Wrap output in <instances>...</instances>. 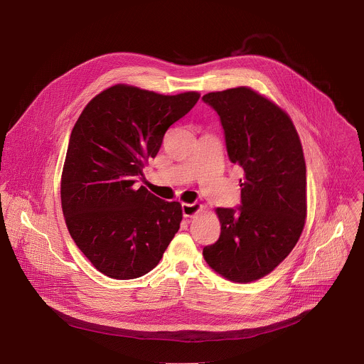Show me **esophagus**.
Masks as SVG:
<instances>
[{
    "label": "esophagus",
    "instance_id": "34e87169",
    "mask_svg": "<svg viewBox=\"0 0 364 364\" xmlns=\"http://www.w3.org/2000/svg\"><path fill=\"white\" fill-rule=\"evenodd\" d=\"M201 209V205L197 203H183L181 204V210H183V216L184 218H193L194 215H197Z\"/></svg>",
    "mask_w": 364,
    "mask_h": 364
}]
</instances>
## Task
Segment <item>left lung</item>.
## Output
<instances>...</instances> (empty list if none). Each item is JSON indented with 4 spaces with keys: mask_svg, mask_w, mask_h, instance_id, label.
<instances>
[{
    "mask_svg": "<svg viewBox=\"0 0 364 364\" xmlns=\"http://www.w3.org/2000/svg\"><path fill=\"white\" fill-rule=\"evenodd\" d=\"M220 118L229 160L243 168L240 205L218 207L222 229L205 262L233 282L274 271L296 245L306 216L302 145L274 102L240 86L203 96Z\"/></svg>",
    "mask_w": 364,
    "mask_h": 364,
    "instance_id": "8db88e82",
    "label": "left lung"
}]
</instances>
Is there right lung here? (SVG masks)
Segmentation results:
<instances>
[{
	"instance_id": "1",
	"label": "right lung",
	"mask_w": 364,
	"mask_h": 364,
	"mask_svg": "<svg viewBox=\"0 0 364 364\" xmlns=\"http://www.w3.org/2000/svg\"><path fill=\"white\" fill-rule=\"evenodd\" d=\"M198 97L115 85L96 95L76 121L62 174V209L72 239L103 275L148 274L178 232L181 204L134 184L144 178V164L157 155L167 129Z\"/></svg>"
}]
</instances>
